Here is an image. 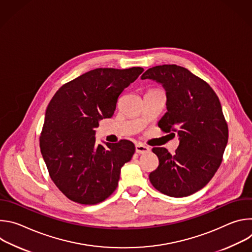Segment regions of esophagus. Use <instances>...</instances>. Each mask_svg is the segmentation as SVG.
Wrapping results in <instances>:
<instances>
[{
  "mask_svg": "<svg viewBox=\"0 0 252 252\" xmlns=\"http://www.w3.org/2000/svg\"><path fill=\"white\" fill-rule=\"evenodd\" d=\"M151 151V149L145 145H142V143H137L135 145V152L137 154H146L149 153Z\"/></svg>",
  "mask_w": 252,
  "mask_h": 252,
  "instance_id": "1",
  "label": "esophagus"
}]
</instances>
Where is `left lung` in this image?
<instances>
[{
  "instance_id": "1",
  "label": "left lung",
  "mask_w": 252,
  "mask_h": 252,
  "mask_svg": "<svg viewBox=\"0 0 252 252\" xmlns=\"http://www.w3.org/2000/svg\"><path fill=\"white\" fill-rule=\"evenodd\" d=\"M147 79L160 84L166 94L167 112L158 126L179 139L173 156L164 148L153 149L159 164L150 181L163 194L189 196L204 188L221 163L228 127L220 101L207 83L176 64L151 67L141 76Z\"/></svg>"
}]
</instances>
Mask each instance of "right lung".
<instances>
[{
  "mask_svg": "<svg viewBox=\"0 0 252 252\" xmlns=\"http://www.w3.org/2000/svg\"><path fill=\"white\" fill-rule=\"evenodd\" d=\"M142 71L95 68L63 85L51 99L40 148L52 181L68 199L96 204L116 190L134 145L126 139L96 145L94 127L113 117L119 95Z\"/></svg>",
  "mask_w": 252,
  "mask_h": 252,
  "instance_id": "right-lung-1",
  "label": "right lung"
}]
</instances>
